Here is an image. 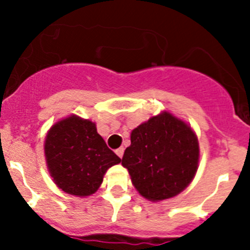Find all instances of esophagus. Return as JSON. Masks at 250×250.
<instances>
[{"label":"esophagus","mask_w":250,"mask_h":250,"mask_svg":"<svg viewBox=\"0 0 250 250\" xmlns=\"http://www.w3.org/2000/svg\"><path fill=\"white\" fill-rule=\"evenodd\" d=\"M124 150H125V149L121 146V147H119V149H116V151H115V152H116V155H118L120 159L123 158V155H124Z\"/></svg>","instance_id":"esophagus-1"}]
</instances>
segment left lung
Listing matches in <instances>:
<instances>
[{
	"label": "left lung",
	"mask_w": 250,
	"mask_h": 250,
	"mask_svg": "<svg viewBox=\"0 0 250 250\" xmlns=\"http://www.w3.org/2000/svg\"><path fill=\"white\" fill-rule=\"evenodd\" d=\"M198 161L199 144L191 127L163 112L132 130L121 164L140 195L158 202L178 195L190 184Z\"/></svg>",
	"instance_id": "obj_1"
}]
</instances>
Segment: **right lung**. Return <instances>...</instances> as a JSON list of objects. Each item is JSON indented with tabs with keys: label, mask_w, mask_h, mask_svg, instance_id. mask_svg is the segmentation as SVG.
Masks as SVG:
<instances>
[{
	"label": "right lung",
	"mask_w": 250,
	"mask_h": 250,
	"mask_svg": "<svg viewBox=\"0 0 250 250\" xmlns=\"http://www.w3.org/2000/svg\"><path fill=\"white\" fill-rule=\"evenodd\" d=\"M45 155L57 187L77 196L94 194L106 170L121 161L99 135L95 124L77 116L51 127L46 136Z\"/></svg>",
	"instance_id": "1"
}]
</instances>
